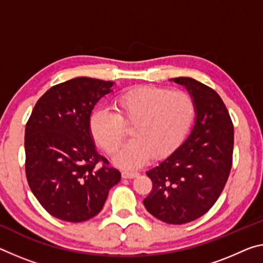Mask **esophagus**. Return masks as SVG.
Masks as SVG:
<instances>
[{
  "label": "esophagus",
  "instance_id": "1",
  "mask_svg": "<svg viewBox=\"0 0 263 263\" xmlns=\"http://www.w3.org/2000/svg\"><path fill=\"white\" fill-rule=\"evenodd\" d=\"M138 176V172L136 171H122V177L126 179H131Z\"/></svg>",
  "mask_w": 263,
  "mask_h": 263
}]
</instances>
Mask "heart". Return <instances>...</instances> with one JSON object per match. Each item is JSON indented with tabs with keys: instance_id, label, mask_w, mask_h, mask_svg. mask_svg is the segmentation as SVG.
<instances>
[{
	"instance_id": "1",
	"label": "heart",
	"mask_w": 263,
	"mask_h": 263,
	"mask_svg": "<svg viewBox=\"0 0 263 263\" xmlns=\"http://www.w3.org/2000/svg\"><path fill=\"white\" fill-rule=\"evenodd\" d=\"M115 110L96 109L89 120L90 132L104 151L115 153L132 125V139L115 154L123 167H137L152 156L157 159L172 153L189 132L195 104L184 90L161 86H139L124 91L114 102Z\"/></svg>"
}]
</instances>
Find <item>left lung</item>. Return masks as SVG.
<instances>
[{
	"label": "left lung",
	"mask_w": 263,
	"mask_h": 263,
	"mask_svg": "<svg viewBox=\"0 0 263 263\" xmlns=\"http://www.w3.org/2000/svg\"><path fill=\"white\" fill-rule=\"evenodd\" d=\"M173 81L190 91L197 119L184 144L146 172L152 190L144 206L161 221L184 224L206 214L224 189L233 162L234 127L212 87L190 77Z\"/></svg>",
	"instance_id": "8db88e82"
}]
</instances>
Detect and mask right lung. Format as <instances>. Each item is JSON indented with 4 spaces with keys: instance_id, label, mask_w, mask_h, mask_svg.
I'll list each match as a JSON object with an SVG mask.
<instances>
[{
    "instance_id": "add662e5",
    "label": "right lung",
    "mask_w": 263,
    "mask_h": 263,
    "mask_svg": "<svg viewBox=\"0 0 263 263\" xmlns=\"http://www.w3.org/2000/svg\"><path fill=\"white\" fill-rule=\"evenodd\" d=\"M114 83L77 77L53 85L35 104L26 125V176L49 214L86 221L102 211L120 173L96 151L91 111Z\"/></svg>"
}]
</instances>
